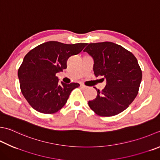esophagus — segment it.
<instances>
[{
    "mask_svg": "<svg viewBox=\"0 0 160 160\" xmlns=\"http://www.w3.org/2000/svg\"><path fill=\"white\" fill-rule=\"evenodd\" d=\"M80 87H82V89H87V86L84 85V84H80Z\"/></svg>",
    "mask_w": 160,
    "mask_h": 160,
    "instance_id": "esophagus-1",
    "label": "esophagus"
}]
</instances>
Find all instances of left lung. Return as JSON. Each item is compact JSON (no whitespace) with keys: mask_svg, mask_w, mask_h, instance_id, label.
<instances>
[{"mask_svg":"<svg viewBox=\"0 0 160 160\" xmlns=\"http://www.w3.org/2000/svg\"><path fill=\"white\" fill-rule=\"evenodd\" d=\"M84 52L94 61L96 77L106 79L102 91L97 89L95 99L89 101V108L101 117H112L127 109L138 93L142 71L132 52L117 43L105 42L87 43Z\"/></svg>","mask_w":160,"mask_h":160,"instance_id":"left-lung-1","label":"left lung"}]
</instances>
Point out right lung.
<instances>
[{"mask_svg": "<svg viewBox=\"0 0 160 160\" xmlns=\"http://www.w3.org/2000/svg\"><path fill=\"white\" fill-rule=\"evenodd\" d=\"M87 44L51 41L27 53L18 76L21 92L34 109L43 114H54L64 107L72 90L80 84L59 82L56 73L67 68L68 59L80 53Z\"/></svg>", "mask_w": 160, "mask_h": 160, "instance_id": "obj_1", "label": "right lung"}]
</instances>
